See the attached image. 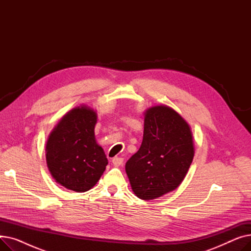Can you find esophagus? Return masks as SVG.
Segmentation results:
<instances>
[{
	"mask_svg": "<svg viewBox=\"0 0 251 251\" xmlns=\"http://www.w3.org/2000/svg\"><path fill=\"white\" fill-rule=\"evenodd\" d=\"M112 163H113V165L115 167H120L123 164V159H122V157L116 156V157H114V159L112 160Z\"/></svg>",
	"mask_w": 251,
	"mask_h": 251,
	"instance_id": "34e87169",
	"label": "esophagus"
}]
</instances>
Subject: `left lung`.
I'll use <instances>...</instances> for the list:
<instances>
[{
	"label": "left lung",
	"instance_id": "left-lung-1",
	"mask_svg": "<svg viewBox=\"0 0 251 251\" xmlns=\"http://www.w3.org/2000/svg\"><path fill=\"white\" fill-rule=\"evenodd\" d=\"M193 156L188 123L168 105L150 108L144 113L140 149L125 165L131 188L143 201L175 190L185 178Z\"/></svg>",
	"mask_w": 251,
	"mask_h": 251
}]
</instances>
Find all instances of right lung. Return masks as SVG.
I'll list each match as a JSON object with an SVG mask.
<instances>
[{"label": "right lung", "instance_id": "1", "mask_svg": "<svg viewBox=\"0 0 251 251\" xmlns=\"http://www.w3.org/2000/svg\"><path fill=\"white\" fill-rule=\"evenodd\" d=\"M97 119V113L86 105L76 107L61 119L48 138L49 171L65 188L76 192L91 189L108 165L95 137Z\"/></svg>", "mask_w": 251, "mask_h": 251}]
</instances>
